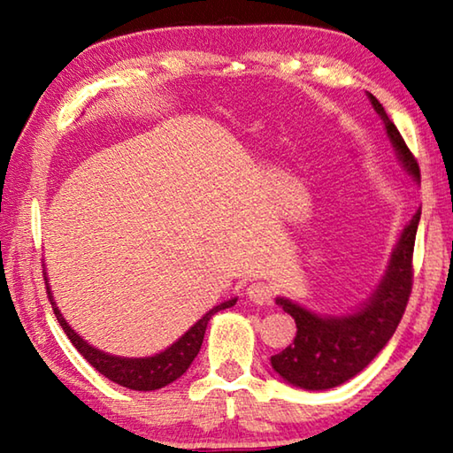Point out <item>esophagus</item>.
I'll list each match as a JSON object with an SVG mask.
<instances>
[{
	"mask_svg": "<svg viewBox=\"0 0 453 453\" xmlns=\"http://www.w3.org/2000/svg\"><path fill=\"white\" fill-rule=\"evenodd\" d=\"M248 296L250 300L257 303V305H264V303H270L272 297H273V289L270 283L265 281H254L251 286L248 288Z\"/></svg>",
	"mask_w": 453,
	"mask_h": 453,
	"instance_id": "obj_1",
	"label": "esophagus"
}]
</instances>
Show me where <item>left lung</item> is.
Returning a JSON list of instances; mask_svg holds the SVG:
<instances>
[{
  "label": "left lung",
  "instance_id": "obj_1",
  "mask_svg": "<svg viewBox=\"0 0 453 453\" xmlns=\"http://www.w3.org/2000/svg\"><path fill=\"white\" fill-rule=\"evenodd\" d=\"M373 110L380 113L386 132L400 156L402 164L419 181V165L413 157L394 121L383 105L370 94ZM421 211L402 232L388 272L372 300L356 313L342 318H319L297 303L278 297L281 305L296 319V337L286 349L272 356V365L283 380L303 389H329L340 386L359 373L394 335L408 305L413 286V243H416Z\"/></svg>",
  "mask_w": 453,
  "mask_h": 453
}]
</instances>
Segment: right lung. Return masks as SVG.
<instances>
[{"mask_svg": "<svg viewBox=\"0 0 453 453\" xmlns=\"http://www.w3.org/2000/svg\"><path fill=\"white\" fill-rule=\"evenodd\" d=\"M43 281H45V289H48V297L51 302L53 313H56L59 326L64 327L65 335L70 337V342L73 343L75 349H78L99 373L105 375L107 380L116 381L119 386L129 388V389H137V392H151V389H159L167 386V383L181 378L188 367L191 365V362H194V357L199 354L205 327H208V321L211 319L213 313H218L219 310L232 308V305H235L237 302L234 297V300L216 305V308L205 313L196 326H191L188 332L173 343V346L162 351V354H156L151 357H118V356L104 354V351L91 348L88 342L81 340V335L75 334L73 329L67 326V321L56 308V302H53V296L50 291L45 273H43Z\"/></svg>", "mask_w": 453, "mask_h": 453, "instance_id": "1", "label": "right lung"}]
</instances>
